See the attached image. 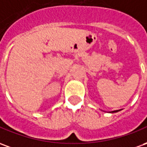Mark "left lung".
Masks as SVG:
<instances>
[{
  "label": "left lung",
  "instance_id": "8db88e82",
  "mask_svg": "<svg viewBox=\"0 0 147 147\" xmlns=\"http://www.w3.org/2000/svg\"><path fill=\"white\" fill-rule=\"evenodd\" d=\"M118 111H120V110H115V111H113V112H111V113H117V112H118Z\"/></svg>",
  "mask_w": 147,
  "mask_h": 147
}]
</instances>
